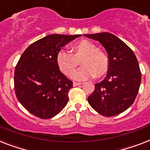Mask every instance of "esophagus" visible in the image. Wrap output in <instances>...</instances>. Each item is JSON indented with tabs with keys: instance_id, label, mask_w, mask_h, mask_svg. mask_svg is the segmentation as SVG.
I'll return each instance as SVG.
<instances>
[{
	"instance_id": "34e87169",
	"label": "esophagus",
	"mask_w": 150,
	"mask_h": 150,
	"mask_svg": "<svg viewBox=\"0 0 150 150\" xmlns=\"http://www.w3.org/2000/svg\"><path fill=\"white\" fill-rule=\"evenodd\" d=\"M82 83H80V82H73V86H78L81 85Z\"/></svg>"
}]
</instances>
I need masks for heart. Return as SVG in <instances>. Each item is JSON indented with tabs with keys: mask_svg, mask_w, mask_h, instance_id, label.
<instances>
[{
	"mask_svg": "<svg viewBox=\"0 0 150 150\" xmlns=\"http://www.w3.org/2000/svg\"><path fill=\"white\" fill-rule=\"evenodd\" d=\"M72 54L61 50L56 57L57 64L64 75L71 76L81 62L83 65L75 71L73 78L84 81L90 78L101 77L109 68V58L104 52L97 49L94 44L87 40L77 41L71 45Z\"/></svg>",
	"mask_w": 150,
	"mask_h": 150,
	"instance_id": "obj_1",
	"label": "heart"
}]
</instances>
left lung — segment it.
Listing matches in <instances>:
<instances>
[{
	"label": "left lung",
	"mask_w": 150,
	"mask_h": 150,
	"mask_svg": "<svg viewBox=\"0 0 150 150\" xmlns=\"http://www.w3.org/2000/svg\"><path fill=\"white\" fill-rule=\"evenodd\" d=\"M99 41L109 56V69L103 81L95 85L88 102L104 116L126 111L134 103L141 83L139 62L132 49L121 39L108 32L85 35Z\"/></svg>",
	"instance_id": "1"
}]
</instances>
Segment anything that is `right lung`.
I'll return each instance as SVG.
<instances>
[{"label":"right lung","mask_w":150,"mask_h":150,"mask_svg":"<svg viewBox=\"0 0 150 150\" xmlns=\"http://www.w3.org/2000/svg\"><path fill=\"white\" fill-rule=\"evenodd\" d=\"M81 36L49 35L31 44L21 56L14 71V90L29 112L47 119L65 107L72 81L61 72L56 57L62 47Z\"/></svg>","instance_id":"right-lung-1"}]
</instances>
